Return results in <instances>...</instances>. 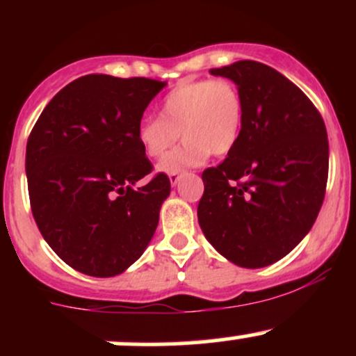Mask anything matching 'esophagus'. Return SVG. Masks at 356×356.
I'll list each match as a JSON object with an SVG mask.
<instances>
[{
  "instance_id": "esophagus-1",
  "label": "esophagus",
  "mask_w": 356,
  "mask_h": 356,
  "mask_svg": "<svg viewBox=\"0 0 356 356\" xmlns=\"http://www.w3.org/2000/svg\"><path fill=\"white\" fill-rule=\"evenodd\" d=\"M169 179H170V184H172V186H175V184L179 182V179H181V175H179V172H172L169 175Z\"/></svg>"
}]
</instances>
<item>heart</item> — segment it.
<instances>
[{
    "label": "heart",
    "instance_id": "1",
    "mask_svg": "<svg viewBox=\"0 0 356 356\" xmlns=\"http://www.w3.org/2000/svg\"><path fill=\"white\" fill-rule=\"evenodd\" d=\"M159 117H144L137 125V140L147 157L159 159L179 137L184 144L165 155L159 170L179 172L201 165L211 154L224 157L238 144L244 102L229 79H186L162 99Z\"/></svg>",
    "mask_w": 356,
    "mask_h": 356
}]
</instances>
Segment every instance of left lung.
<instances>
[{"label": "left lung", "instance_id": "8db88e82", "mask_svg": "<svg viewBox=\"0 0 356 356\" xmlns=\"http://www.w3.org/2000/svg\"><path fill=\"white\" fill-rule=\"evenodd\" d=\"M244 102L241 136L202 172L197 218L206 239L241 268L284 257L312 229L328 181V136L313 102L268 65L241 60L212 68Z\"/></svg>", "mask_w": 356, "mask_h": 356}]
</instances>
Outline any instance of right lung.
Wrapping results in <instances>:
<instances>
[{
    "label": "right lung",
    "mask_w": 356,
    "mask_h": 356,
    "mask_svg": "<svg viewBox=\"0 0 356 356\" xmlns=\"http://www.w3.org/2000/svg\"><path fill=\"white\" fill-rule=\"evenodd\" d=\"M165 81L85 75L44 107L28 137L30 206L40 232L68 266L110 277L136 263L170 194L152 172L137 125Z\"/></svg>",
    "instance_id": "1"
}]
</instances>
